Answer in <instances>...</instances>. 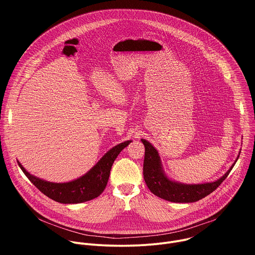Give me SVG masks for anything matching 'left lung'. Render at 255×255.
Masks as SVG:
<instances>
[{
    "mask_svg": "<svg viewBox=\"0 0 255 255\" xmlns=\"http://www.w3.org/2000/svg\"><path fill=\"white\" fill-rule=\"evenodd\" d=\"M141 142L145 147L143 162L145 183L152 194L173 203H194L210 195L223 183L239 157L238 155L234 163L220 178L210 183L185 184L170 178L166 174L157 149L149 141L141 139Z\"/></svg>",
    "mask_w": 255,
    "mask_h": 255,
    "instance_id": "8db88e82",
    "label": "left lung"
}]
</instances>
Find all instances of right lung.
Instances as JSON below:
<instances>
[{"label": "right lung", "mask_w": 255, "mask_h": 255, "mask_svg": "<svg viewBox=\"0 0 255 255\" xmlns=\"http://www.w3.org/2000/svg\"><path fill=\"white\" fill-rule=\"evenodd\" d=\"M131 142L132 140H127L116 145L105 153L88 172L67 183H52L39 178L28 172L19 160L17 162L31 183L51 200L61 204H80L91 201L103 193L115 159Z\"/></svg>", "instance_id": "obj_1"}]
</instances>
